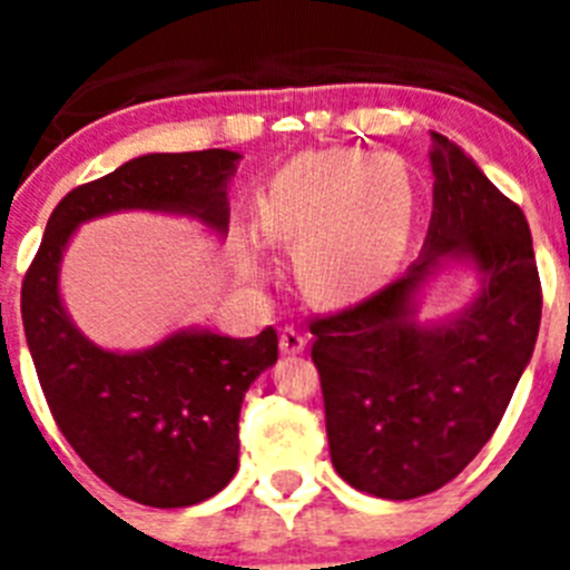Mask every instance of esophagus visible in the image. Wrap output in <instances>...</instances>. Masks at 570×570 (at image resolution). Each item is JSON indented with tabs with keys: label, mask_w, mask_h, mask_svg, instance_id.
Segmentation results:
<instances>
[{
	"label": "esophagus",
	"mask_w": 570,
	"mask_h": 570,
	"mask_svg": "<svg viewBox=\"0 0 570 570\" xmlns=\"http://www.w3.org/2000/svg\"><path fill=\"white\" fill-rule=\"evenodd\" d=\"M302 347H305V334H299V331L296 328H282V334H279V351L282 354H288V356H294V354H299Z\"/></svg>",
	"instance_id": "obj_1"
}]
</instances>
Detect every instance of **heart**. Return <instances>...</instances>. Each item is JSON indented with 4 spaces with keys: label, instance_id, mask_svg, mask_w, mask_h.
<instances>
[{
    "label": "heart",
    "instance_id": "b5f03b06",
    "mask_svg": "<svg viewBox=\"0 0 570 570\" xmlns=\"http://www.w3.org/2000/svg\"><path fill=\"white\" fill-rule=\"evenodd\" d=\"M259 228L294 245L311 299L345 305L391 279L414 228V185L405 165L367 150L305 154L274 176Z\"/></svg>",
    "mask_w": 570,
    "mask_h": 570
}]
</instances>
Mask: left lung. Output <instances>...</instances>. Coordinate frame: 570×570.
Here are the masks:
<instances>
[{
    "label": "left lung",
    "instance_id": "obj_1",
    "mask_svg": "<svg viewBox=\"0 0 570 570\" xmlns=\"http://www.w3.org/2000/svg\"><path fill=\"white\" fill-rule=\"evenodd\" d=\"M434 214L422 259L351 308L311 320L331 462L356 491L414 500L480 454L531 362L542 285L528 219L454 142L434 134ZM440 258H473L481 296L434 330L413 294Z\"/></svg>",
    "mask_w": 570,
    "mask_h": 570
}]
</instances>
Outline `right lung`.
Segmentation results:
<instances>
[{
    "label": "right lung",
    "mask_w": 570,
    "mask_h": 570,
    "mask_svg": "<svg viewBox=\"0 0 570 570\" xmlns=\"http://www.w3.org/2000/svg\"><path fill=\"white\" fill-rule=\"evenodd\" d=\"M239 154H148L70 190L53 208L22 279V325L50 414L105 485L150 508H188L223 491L239 465V407L276 362L279 340L183 331L139 354L85 340L59 299L70 234L114 210H168L228 228V176Z\"/></svg>",
    "instance_id": "add662e5"
}]
</instances>
